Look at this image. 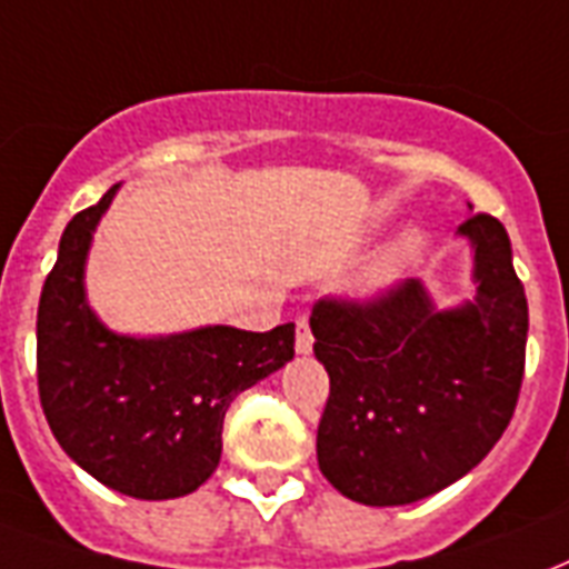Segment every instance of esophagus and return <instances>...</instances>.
<instances>
[{
  "mask_svg": "<svg viewBox=\"0 0 569 569\" xmlns=\"http://www.w3.org/2000/svg\"><path fill=\"white\" fill-rule=\"evenodd\" d=\"M311 347H315V335L308 329L306 317H299L297 320V353L308 356L311 353Z\"/></svg>",
  "mask_w": 569,
  "mask_h": 569,
  "instance_id": "esophagus-1",
  "label": "esophagus"
}]
</instances>
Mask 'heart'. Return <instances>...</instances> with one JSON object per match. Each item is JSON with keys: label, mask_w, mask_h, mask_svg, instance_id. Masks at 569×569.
Wrapping results in <instances>:
<instances>
[{"label": "heart", "mask_w": 569, "mask_h": 569, "mask_svg": "<svg viewBox=\"0 0 569 569\" xmlns=\"http://www.w3.org/2000/svg\"><path fill=\"white\" fill-rule=\"evenodd\" d=\"M421 252H425V237L418 234V231H407L359 276L356 293L362 299H377L395 290L400 281L407 279L409 267L421 258Z\"/></svg>", "instance_id": "heart-1"}]
</instances>
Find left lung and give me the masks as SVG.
I'll return each instance as SVG.
<instances>
[{
  "label": "left lung",
  "instance_id": "8db88e82",
  "mask_svg": "<svg viewBox=\"0 0 569 569\" xmlns=\"http://www.w3.org/2000/svg\"><path fill=\"white\" fill-rule=\"evenodd\" d=\"M472 210V204H469ZM472 297L439 308L421 279L377 302H317L329 373L317 463L359 505H412L451 487L510 425L526 371L528 302L499 219L469 216Z\"/></svg>",
  "mask_w": 569,
  "mask_h": 569
}]
</instances>
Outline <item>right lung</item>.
<instances>
[{
	"label": "right lung",
	"mask_w": 569,
	"mask_h": 569,
	"mask_svg": "<svg viewBox=\"0 0 569 569\" xmlns=\"http://www.w3.org/2000/svg\"><path fill=\"white\" fill-rule=\"evenodd\" d=\"M118 189L61 234L38 306V391L52 436L79 469L130 499H178L216 472L231 400L293 359L297 326L109 329L88 306L86 263Z\"/></svg>",
	"instance_id": "obj_1"
}]
</instances>
